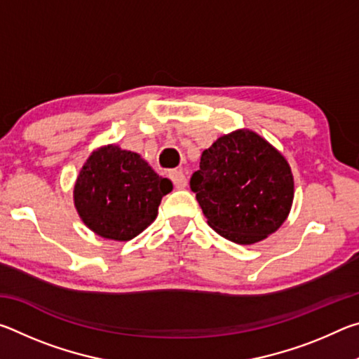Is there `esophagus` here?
<instances>
[{
    "mask_svg": "<svg viewBox=\"0 0 359 359\" xmlns=\"http://www.w3.org/2000/svg\"><path fill=\"white\" fill-rule=\"evenodd\" d=\"M169 179L172 180V184L175 188H185L187 187V177L185 174L180 171V169H172L169 171Z\"/></svg>",
    "mask_w": 359,
    "mask_h": 359,
    "instance_id": "34e87169",
    "label": "esophagus"
}]
</instances>
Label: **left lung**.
Returning <instances> with one entry per match:
<instances>
[{
    "instance_id": "left-lung-1",
    "label": "left lung",
    "mask_w": 359,
    "mask_h": 359,
    "mask_svg": "<svg viewBox=\"0 0 359 359\" xmlns=\"http://www.w3.org/2000/svg\"><path fill=\"white\" fill-rule=\"evenodd\" d=\"M190 187L209 226L241 245L257 244L276 233L294 198L287 158L245 128L220 136L203 151Z\"/></svg>"
}]
</instances>
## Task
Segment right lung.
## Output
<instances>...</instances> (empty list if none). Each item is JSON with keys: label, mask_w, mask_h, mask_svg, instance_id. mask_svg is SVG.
I'll use <instances>...</instances> for the list:
<instances>
[{"label": "right lung", "mask_w": 359, "mask_h": 359, "mask_svg": "<svg viewBox=\"0 0 359 359\" xmlns=\"http://www.w3.org/2000/svg\"><path fill=\"white\" fill-rule=\"evenodd\" d=\"M172 182L144 158L117 144L95 149L77 174L74 208L85 226L109 241L126 242L154 223Z\"/></svg>", "instance_id": "1"}]
</instances>
